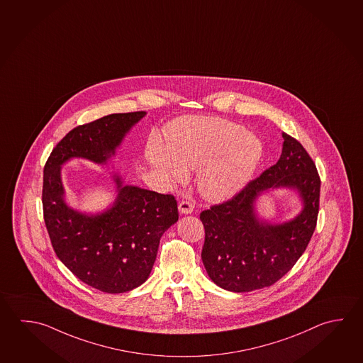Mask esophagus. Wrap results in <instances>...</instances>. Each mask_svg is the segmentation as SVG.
Masks as SVG:
<instances>
[{"instance_id":"34e87169","label":"esophagus","mask_w":363,"mask_h":363,"mask_svg":"<svg viewBox=\"0 0 363 363\" xmlns=\"http://www.w3.org/2000/svg\"><path fill=\"white\" fill-rule=\"evenodd\" d=\"M194 210V205L189 202V201H182L180 203H179V212L182 213V215H189Z\"/></svg>"}]
</instances>
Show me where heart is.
Returning a JSON list of instances; mask_svg holds the SVG:
<instances>
[{"label": "heart", "instance_id": "obj_1", "mask_svg": "<svg viewBox=\"0 0 363 363\" xmlns=\"http://www.w3.org/2000/svg\"><path fill=\"white\" fill-rule=\"evenodd\" d=\"M256 134L230 120L191 118L172 128L169 148L155 139L145 150L152 170L167 183L199 172L198 188L207 199L223 201L242 191L264 157Z\"/></svg>", "mask_w": 363, "mask_h": 363}]
</instances>
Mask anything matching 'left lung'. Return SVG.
<instances>
[{
    "mask_svg": "<svg viewBox=\"0 0 363 363\" xmlns=\"http://www.w3.org/2000/svg\"><path fill=\"white\" fill-rule=\"evenodd\" d=\"M283 138L275 165L199 216L206 234L202 261L223 289L245 293L277 283L303 255L316 228L321 185L316 165L297 139L286 133ZM279 189L294 191L303 207L294 218L275 223L257 213V203Z\"/></svg>",
    "mask_w": 363,
    "mask_h": 363,
    "instance_id": "left-lung-1",
    "label": "left lung"
}]
</instances>
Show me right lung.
<instances>
[{
  "instance_id": "right-lung-1",
  "label": "right lung",
  "mask_w": 363,
  "mask_h": 363,
  "mask_svg": "<svg viewBox=\"0 0 363 363\" xmlns=\"http://www.w3.org/2000/svg\"><path fill=\"white\" fill-rule=\"evenodd\" d=\"M145 115L111 113L77 126L53 148L43 172V215L53 250L83 283L110 294L135 289L148 279L160 239L178 221L177 201L126 184L111 172L115 199L102 211L82 212L66 202L61 170L73 158L106 165Z\"/></svg>"
}]
</instances>
